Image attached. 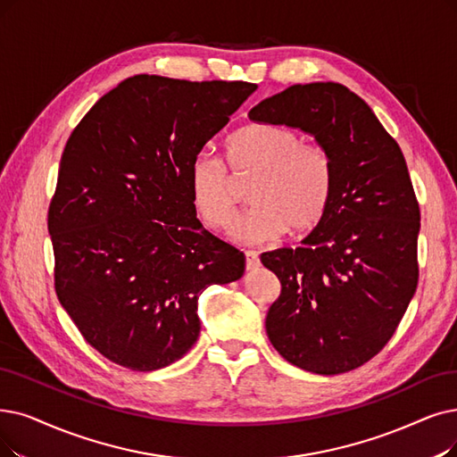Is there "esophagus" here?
I'll return each instance as SVG.
<instances>
[{
    "label": "esophagus",
    "mask_w": 457,
    "mask_h": 457,
    "mask_svg": "<svg viewBox=\"0 0 457 457\" xmlns=\"http://www.w3.org/2000/svg\"><path fill=\"white\" fill-rule=\"evenodd\" d=\"M259 253L257 251H245V266H247V270H253V268H257L259 266Z\"/></svg>",
    "instance_id": "1"
}]
</instances>
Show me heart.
<instances>
[{"label":"heart","instance_id":"b5f03b06","mask_svg":"<svg viewBox=\"0 0 457 457\" xmlns=\"http://www.w3.org/2000/svg\"><path fill=\"white\" fill-rule=\"evenodd\" d=\"M225 162L234 179H249L247 198L253 208L234 227L232 236L245 244L305 236L320 221L330 204L334 165L319 144L281 125L249 123L225 140ZM187 191L196 217L212 230H227L238 215L232 179L225 165L206 152L193 157Z\"/></svg>","mask_w":457,"mask_h":457}]
</instances>
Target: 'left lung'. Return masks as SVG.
<instances>
[{
	"label": "left lung",
	"mask_w": 457,
	"mask_h": 457,
	"mask_svg": "<svg viewBox=\"0 0 457 457\" xmlns=\"http://www.w3.org/2000/svg\"><path fill=\"white\" fill-rule=\"evenodd\" d=\"M249 118L313 135L334 165L322 221L300 247L261 254L281 281L270 343L305 371L356 370L390 341L418 285L420 208L405 157L368 103L337 82L290 86Z\"/></svg>",
	"instance_id": "left-lung-1"
}]
</instances>
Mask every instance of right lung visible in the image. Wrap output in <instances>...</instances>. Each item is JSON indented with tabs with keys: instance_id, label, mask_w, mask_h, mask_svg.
Segmentation results:
<instances>
[{
	"instance_id": "1",
	"label": "right lung",
	"mask_w": 457,
	"mask_h": 457,
	"mask_svg": "<svg viewBox=\"0 0 457 457\" xmlns=\"http://www.w3.org/2000/svg\"><path fill=\"white\" fill-rule=\"evenodd\" d=\"M257 89L137 75L71 133L48 208L54 287L84 339L133 371L184 356L198 296L240 279L245 254L196 219L187 170Z\"/></svg>"
}]
</instances>
